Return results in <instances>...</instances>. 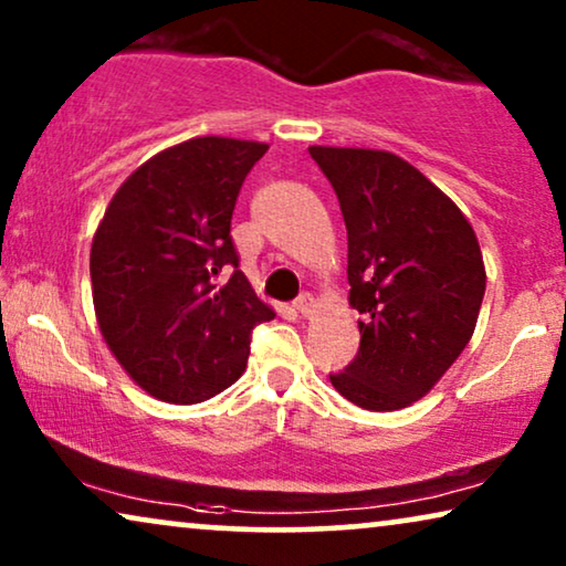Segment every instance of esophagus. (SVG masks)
Segmentation results:
<instances>
[{
    "instance_id": "esophagus-1",
    "label": "esophagus",
    "mask_w": 566,
    "mask_h": 566,
    "mask_svg": "<svg viewBox=\"0 0 566 566\" xmlns=\"http://www.w3.org/2000/svg\"><path fill=\"white\" fill-rule=\"evenodd\" d=\"M293 308H296L301 316H312L314 308H316V301H314V296H308V293H304V296L296 298V304H293Z\"/></svg>"
}]
</instances>
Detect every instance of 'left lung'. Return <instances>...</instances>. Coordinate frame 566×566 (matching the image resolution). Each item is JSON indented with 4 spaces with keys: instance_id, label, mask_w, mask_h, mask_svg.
I'll return each mask as SVG.
<instances>
[{
    "instance_id": "1",
    "label": "left lung",
    "mask_w": 566,
    "mask_h": 566,
    "mask_svg": "<svg viewBox=\"0 0 566 566\" xmlns=\"http://www.w3.org/2000/svg\"><path fill=\"white\" fill-rule=\"evenodd\" d=\"M347 227V281L360 350L335 389L370 412L430 394L469 345L486 270L461 208L397 154L308 146Z\"/></svg>"
}]
</instances>
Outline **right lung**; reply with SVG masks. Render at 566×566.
Segmentation results:
<instances>
[{"label":"right lung","mask_w":566,"mask_h":566,"mask_svg":"<svg viewBox=\"0 0 566 566\" xmlns=\"http://www.w3.org/2000/svg\"><path fill=\"white\" fill-rule=\"evenodd\" d=\"M268 144L198 136L126 177L90 250L97 327L154 399L198 405L244 374L254 324L275 319L237 268L231 213Z\"/></svg>","instance_id":"1"}]
</instances>
